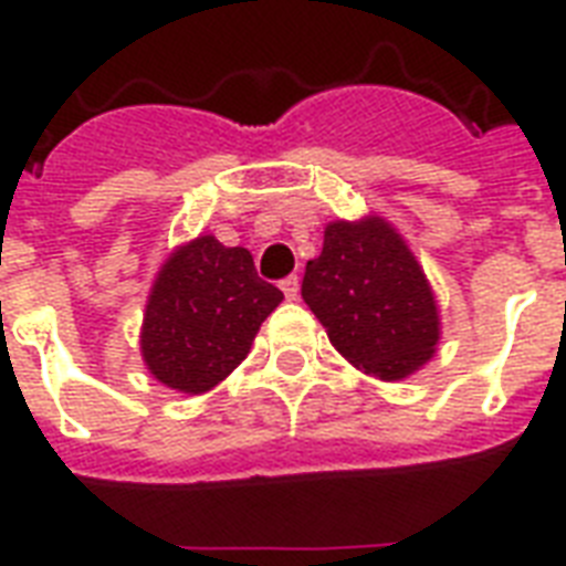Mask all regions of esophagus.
Instances as JSON below:
<instances>
[{
  "label": "esophagus",
  "mask_w": 566,
  "mask_h": 566,
  "mask_svg": "<svg viewBox=\"0 0 566 566\" xmlns=\"http://www.w3.org/2000/svg\"><path fill=\"white\" fill-rule=\"evenodd\" d=\"M282 293L287 300H296V296H300V279H296V275H287L282 282Z\"/></svg>",
  "instance_id": "esophagus-1"
}]
</instances>
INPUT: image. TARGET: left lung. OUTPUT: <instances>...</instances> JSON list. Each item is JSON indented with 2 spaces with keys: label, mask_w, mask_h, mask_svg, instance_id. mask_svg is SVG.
Listing matches in <instances>:
<instances>
[{
  "label": "left lung",
  "mask_w": 566,
  "mask_h": 566,
  "mask_svg": "<svg viewBox=\"0 0 566 566\" xmlns=\"http://www.w3.org/2000/svg\"><path fill=\"white\" fill-rule=\"evenodd\" d=\"M302 300L337 353L381 381L420 370L440 340L429 279L381 217L328 222L323 252L305 266Z\"/></svg>",
  "instance_id": "8db88e82"
}]
</instances>
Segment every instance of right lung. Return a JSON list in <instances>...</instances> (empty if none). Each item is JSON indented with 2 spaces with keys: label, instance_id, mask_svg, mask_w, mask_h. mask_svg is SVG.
Instances as JSON below:
<instances>
[{
  "label": "right lung",
  "instance_id": "add662e5",
  "mask_svg": "<svg viewBox=\"0 0 566 566\" xmlns=\"http://www.w3.org/2000/svg\"><path fill=\"white\" fill-rule=\"evenodd\" d=\"M284 293L255 273L243 247L199 234L155 275L140 328L146 370L179 394H205L252 349Z\"/></svg>",
  "mask_w": 566,
  "mask_h": 566
}]
</instances>
